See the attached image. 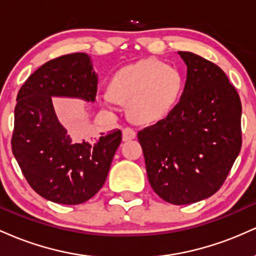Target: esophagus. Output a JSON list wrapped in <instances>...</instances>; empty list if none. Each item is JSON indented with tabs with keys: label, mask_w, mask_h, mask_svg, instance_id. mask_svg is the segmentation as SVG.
Here are the masks:
<instances>
[{
	"label": "esophagus",
	"mask_w": 256,
	"mask_h": 256,
	"mask_svg": "<svg viewBox=\"0 0 256 256\" xmlns=\"http://www.w3.org/2000/svg\"><path fill=\"white\" fill-rule=\"evenodd\" d=\"M136 137V131L131 128H122V140H131Z\"/></svg>",
	"instance_id": "34e87169"
}]
</instances>
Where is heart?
I'll use <instances>...</instances> for the list:
<instances>
[{
  "label": "heart",
  "instance_id": "b5f03b06",
  "mask_svg": "<svg viewBox=\"0 0 256 256\" xmlns=\"http://www.w3.org/2000/svg\"><path fill=\"white\" fill-rule=\"evenodd\" d=\"M183 77L176 67L154 58L122 67L112 78L110 92L100 96L106 107L128 104L138 122H155L168 116L183 92Z\"/></svg>",
  "mask_w": 256,
  "mask_h": 256
}]
</instances>
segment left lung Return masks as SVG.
<instances>
[{"instance_id":"1","label":"left lung","mask_w":256,"mask_h":256,"mask_svg":"<svg viewBox=\"0 0 256 256\" xmlns=\"http://www.w3.org/2000/svg\"><path fill=\"white\" fill-rule=\"evenodd\" d=\"M188 67L180 100L165 119L138 131L152 190L172 204L216 194L242 146L238 92L216 64L179 52Z\"/></svg>"}]
</instances>
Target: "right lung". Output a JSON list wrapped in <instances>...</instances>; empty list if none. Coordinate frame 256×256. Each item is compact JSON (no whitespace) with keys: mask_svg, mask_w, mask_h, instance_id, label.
Instances as JSON below:
<instances>
[{"mask_svg":"<svg viewBox=\"0 0 256 256\" xmlns=\"http://www.w3.org/2000/svg\"><path fill=\"white\" fill-rule=\"evenodd\" d=\"M98 76L85 52L52 58L20 88L14 110L12 150L22 174L42 198L61 204H79L104 186L122 131L76 142L60 124L52 98L94 102Z\"/></svg>","mask_w":256,"mask_h":256,"instance_id":"obj_1","label":"right lung"}]
</instances>
